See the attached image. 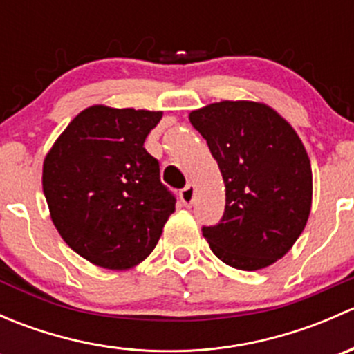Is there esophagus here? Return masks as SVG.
Instances as JSON below:
<instances>
[{
    "instance_id": "esophagus-1",
    "label": "esophagus",
    "mask_w": 354,
    "mask_h": 354,
    "mask_svg": "<svg viewBox=\"0 0 354 354\" xmlns=\"http://www.w3.org/2000/svg\"><path fill=\"white\" fill-rule=\"evenodd\" d=\"M180 198H181V202H183V205L190 207L192 203H194V198H195V187H194V185H187V187H185L183 190L180 192Z\"/></svg>"
}]
</instances>
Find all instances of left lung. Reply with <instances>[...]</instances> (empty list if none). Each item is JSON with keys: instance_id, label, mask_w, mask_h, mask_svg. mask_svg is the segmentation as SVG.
I'll list each match as a JSON object with an SVG mask.
<instances>
[{"instance_id": "1", "label": "left lung", "mask_w": 354, "mask_h": 354, "mask_svg": "<svg viewBox=\"0 0 354 354\" xmlns=\"http://www.w3.org/2000/svg\"><path fill=\"white\" fill-rule=\"evenodd\" d=\"M226 185V207L202 226L210 250L240 270H259L289 252L310 216L312 166L291 124L267 106L223 101L194 111Z\"/></svg>"}]
</instances>
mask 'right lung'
I'll return each instance as SVG.
<instances>
[{
    "instance_id": "obj_1",
    "label": "right lung",
    "mask_w": 354,
    "mask_h": 354,
    "mask_svg": "<svg viewBox=\"0 0 354 354\" xmlns=\"http://www.w3.org/2000/svg\"><path fill=\"white\" fill-rule=\"evenodd\" d=\"M162 113L92 106L66 127L42 167L51 219L73 252L128 269L159 241L176 197L144 142Z\"/></svg>"
}]
</instances>
